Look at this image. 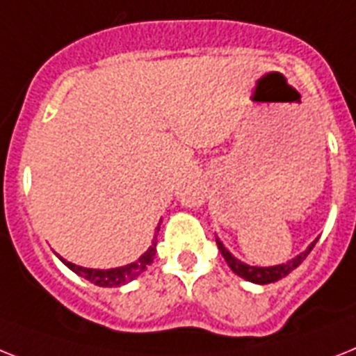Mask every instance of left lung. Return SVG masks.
I'll return each mask as SVG.
<instances>
[{"instance_id": "obj_1", "label": "left lung", "mask_w": 356, "mask_h": 356, "mask_svg": "<svg viewBox=\"0 0 356 356\" xmlns=\"http://www.w3.org/2000/svg\"><path fill=\"white\" fill-rule=\"evenodd\" d=\"M218 243V248L221 250V254H223L225 261L228 263V267L232 268V273H236L238 276H241V278H245L247 282H252V283H259V285H265V283H273V282H278V280L285 278L289 273H293L294 268L298 267L300 263L303 261V259L307 258V254L311 252L314 248V245H316V241L314 243L309 245V248L305 250V252H302L300 256H296L294 259H291V261L287 263H282V265H276V267H250V265H245V263H241L239 259H236L232 256V254L228 252L227 248L223 247V245L219 243V241H216Z\"/></svg>"}]
</instances>
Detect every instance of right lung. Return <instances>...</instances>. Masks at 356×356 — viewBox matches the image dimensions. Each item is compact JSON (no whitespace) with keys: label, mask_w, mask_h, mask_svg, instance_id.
<instances>
[{"label":"right lung","mask_w":356,"mask_h":356,"mask_svg":"<svg viewBox=\"0 0 356 356\" xmlns=\"http://www.w3.org/2000/svg\"><path fill=\"white\" fill-rule=\"evenodd\" d=\"M159 232V227H157ZM155 252H157V234H155V238L152 241V247L148 248V252L140 256V259L131 265H126V267H118V268H108V270H98V268H83L80 265H74L71 261H65L62 259L65 265H67L73 273H76L78 276H82L88 282L95 283V285H100V287H120L124 283L131 282L138 276V274H143L146 268H148L149 263L153 261L155 258Z\"/></svg>","instance_id":"1"}]
</instances>
